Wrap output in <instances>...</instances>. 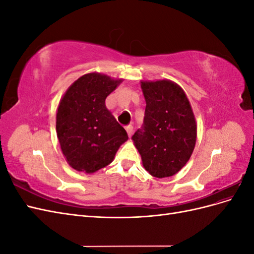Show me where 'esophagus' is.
<instances>
[{"mask_svg":"<svg viewBox=\"0 0 254 254\" xmlns=\"http://www.w3.org/2000/svg\"><path fill=\"white\" fill-rule=\"evenodd\" d=\"M126 131H127L129 136H131L132 133H133V127L132 126H127L126 127Z\"/></svg>","mask_w":254,"mask_h":254,"instance_id":"1","label":"esophagus"}]
</instances>
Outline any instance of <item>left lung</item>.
Instances as JSON below:
<instances>
[{
    "instance_id": "obj_1",
    "label": "left lung",
    "mask_w": 254,
    "mask_h": 254,
    "mask_svg": "<svg viewBox=\"0 0 254 254\" xmlns=\"http://www.w3.org/2000/svg\"><path fill=\"white\" fill-rule=\"evenodd\" d=\"M146 101L144 122L132 135L143 166L151 176L178 173L194 150L197 126L184 91L171 80L142 81Z\"/></svg>"
}]
</instances>
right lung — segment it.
Here are the masks:
<instances>
[{
    "mask_svg": "<svg viewBox=\"0 0 254 254\" xmlns=\"http://www.w3.org/2000/svg\"><path fill=\"white\" fill-rule=\"evenodd\" d=\"M122 79L99 73L81 76L61 98L56 115L57 136L67 163L74 170L94 173L110 164L128 140L105 101Z\"/></svg>",
    "mask_w": 254,
    "mask_h": 254,
    "instance_id": "add662e5",
    "label": "right lung"
}]
</instances>
